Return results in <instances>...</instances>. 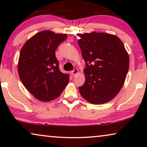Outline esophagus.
Returning <instances> with one entry per match:
<instances>
[{"label":"esophagus","mask_w":147,"mask_h":147,"mask_svg":"<svg viewBox=\"0 0 147 147\" xmlns=\"http://www.w3.org/2000/svg\"><path fill=\"white\" fill-rule=\"evenodd\" d=\"M78 70L77 69H74L73 71H71V74H72V75H73V76H76V74H78Z\"/></svg>","instance_id":"esophagus-1"}]
</instances>
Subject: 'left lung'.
I'll return each instance as SVG.
<instances>
[{
    "label": "left lung",
    "mask_w": 147,
    "mask_h": 147,
    "mask_svg": "<svg viewBox=\"0 0 147 147\" xmlns=\"http://www.w3.org/2000/svg\"><path fill=\"white\" fill-rule=\"evenodd\" d=\"M78 43L86 67L85 82L79 87L89 102L102 104L115 97L123 86L130 58L123 42L115 35L92 32L78 34Z\"/></svg>",
    "instance_id": "obj_1"
}]
</instances>
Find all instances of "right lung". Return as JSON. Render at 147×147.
<instances>
[{
  "mask_svg": "<svg viewBox=\"0 0 147 147\" xmlns=\"http://www.w3.org/2000/svg\"><path fill=\"white\" fill-rule=\"evenodd\" d=\"M67 35L43 30L30 38L20 53L18 73L24 86L43 102L58 98L69 81L59 71L55 51Z\"/></svg>",
  "mask_w": 147,
  "mask_h": 147,
  "instance_id": "right-lung-1",
  "label": "right lung"
}]
</instances>
